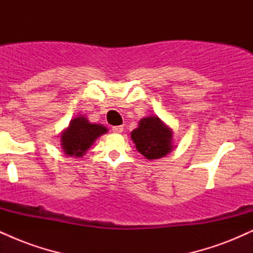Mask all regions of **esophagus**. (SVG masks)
Here are the masks:
<instances>
[{
    "label": "esophagus",
    "mask_w": 253,
    "mask_h": 253,
    "mask_svg": "<svg viewBox=\"0 0 253 253\" xmlns=\"http://www.w3.org/2000/svg\"><path fill=\"white\" fill-rule=\"evenodd\" d=\"M112 130L114 133H121L124 130V126H113Z\"/></svg>",
    "instance_id": "esophagus-1"
}]
</instances>
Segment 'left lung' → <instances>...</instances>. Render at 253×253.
Returning a JSON list of instances; mask_svg holds the SVG:
<instances>
[{"instance_id":"1","label":"left lung","mask_w":253,"mask_h":253,"mask_svg":"<svg viewBox=\"0 0 253 253\" xmlns=\"http://www.w3.org/2000/svg\"><path fill=\"white\" fill-rule=\"evenodd\" d=\"M130 138L134 141L136 150L147 159L162 158L172 149V132L157 117L141 119Z\"/></svg>"}]
</instances>
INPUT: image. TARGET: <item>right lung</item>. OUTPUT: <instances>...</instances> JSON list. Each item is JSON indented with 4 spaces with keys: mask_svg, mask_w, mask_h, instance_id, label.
<instances>
[{
    "mask_svg": "<svg viewBox=\"0 0 253 253\" xmlns=\"http://www.w3.org/2000/svg\"><path fill=\"white\" fill-rule=\"evenodd\" d=\"M106 132L107 128L102 125L90 124L84 117L74 119L60 136L64 152L68 156L82 157L96 138Z\"/></svg>",
    "mask_w": 253,
    "mask_h": 253,
    "instance_id": "obj_1",
    "label": "right lung"
}]
</instances>
